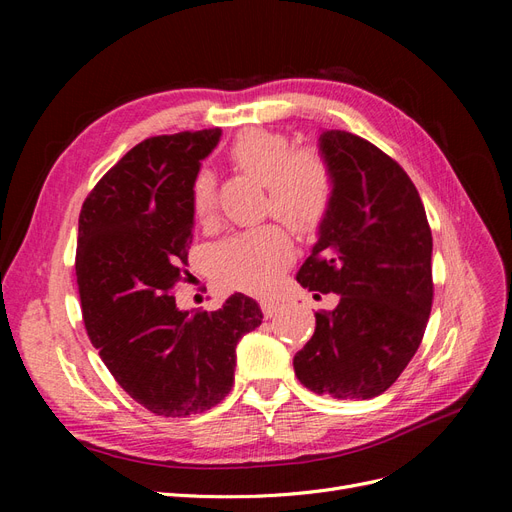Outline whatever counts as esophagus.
I'll return each instance as SVG.
<instances>
[{"label": "esophagus", "mask_w": 512, "mask_h": 512, "mask_svg": "<svg viewBox=\"0 0 512 512\" xmlns=\"http://www.w3.org/2000/svg\"><path fill=\"white\" fill-rule=\"evenodd\" d=\"M260 309H262V314H265V318H271L273 314H277L280 303L273 301V299H265V301H260Z\"/></svg>", "instance_id": "esophagus-1"}]
</instances>
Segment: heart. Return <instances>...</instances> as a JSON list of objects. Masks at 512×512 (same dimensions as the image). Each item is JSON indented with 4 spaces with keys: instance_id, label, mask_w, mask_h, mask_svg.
Returning a JSON list of instances; mask_svg holds the SVG:
<instances>
[{
    "instance_id": "obj_1",
    "label": "heart",
    "mask_w": 512,
    "mask_h": 512,
    "mask_svg": "<svg viewBox=\"0 0 512 512\" xmlns=\"http://www.w3.org/2000/svg\"><path fill=\"white\" fill-rule=\"evenodd\" d=\"M241 173L267 185L265 211L290 230L309 237L327 220L335 196V175L320 151L294 149L292 138L273 130H245L228 151ZM190 211L200 224L213 220L215 183L207 170H198L190 183ZM292 258L288 232L267 224L222 241L211 250L215 282L226 290L262 292Z\"/></svg>"
}]
</instances>
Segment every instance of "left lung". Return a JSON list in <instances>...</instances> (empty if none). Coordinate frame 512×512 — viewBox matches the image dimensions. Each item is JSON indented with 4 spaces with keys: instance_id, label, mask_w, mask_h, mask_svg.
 <instances>
[{
    "instance_id": "obj_1",
    "label": "left lung",
    "mask_w": 512,
    "mask_h": 512,
    "mask_svg": "<svg viewBox=\"0 0 512 512\" xmlns=\"http://www.w3.org/2000/svg\"><path fill=\"white\" fill-rule=\"evenodd\" d=\"M320 147L335 196L297 282L337 292L294 354L303 386L335 399H371L399 378L423 342L433 303L431 228L416 185L365 138L329 130Z\"/></svg>"
}]
</instances>
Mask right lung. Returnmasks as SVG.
<instances>
[{
    "instance_id": "right-lung-1",
    "label": "right lung",
    "mask_w": 512,
    "mask_h": 512,
    "mask_svg": "<svg viewBox=\"0 0 512 512\" xmlns=\"http://www.w3.org/2000/svg\"><path fill=\"white\" fill-rule=\"evenodd\" d=\"M220 128L145 138L85 198L76 284L87 335L117 384L149 412L181 418L230 393L239 339L262 322L237 292L215 312H179L188 275L190 183Z\"/></svg>"
}]
</instances>
